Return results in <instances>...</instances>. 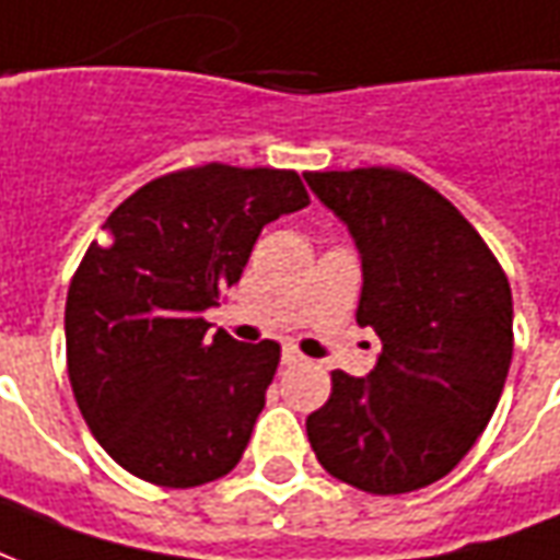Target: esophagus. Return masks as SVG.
<instances>
[{
    "mask_svg": "<svg viewBox=\"0 0 560 560\" xmlns=\"http://www.w3.org/2000/svg\"><path fill=\"white\" fill-rule=\"evenodd\" d=\"M304 357L295 347H283V365H302Z\"/></svg>",
    "mask_w": 560,
    "mask_h": 560,
    "instance_id": "34e87169",
    "label": "esophagus"
}]
</instances>
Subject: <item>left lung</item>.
I'll return each mask as SVG.
<instances>
[{
    "mask_svg": "<svg viewBox=\"0 0 560 560\" xmlns=\"http://www.w3.org/2000/svg\"><path fill=\"white\" fill-rule=\"evenodd\" d=\"M362 256L357 323L381 338L369 377L331 372L307 415L323 469L369 493L448 476L488 427L512 362L506 271L433 185L396 167L304 173Z\"/></svg>",
    "mask_w": 560,
    "mask_h": 560,
    "instance_id": "left-lung-1",
    "label": "left lung"
}]
</instances>
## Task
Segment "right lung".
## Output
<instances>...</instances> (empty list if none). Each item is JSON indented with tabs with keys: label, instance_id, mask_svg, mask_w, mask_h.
<instances>
[{
	"label": "right lung",
	"instance_id": "1",
	"mask_svg": "<svg viewBox=\"0 0 560 560\" xmlns=\"http://www.w3.org/2000/svg\"><path fill=\"white\" fill-rule=\"evenodd\" d=\"M311 203L295 170L200 164L121 200L67 292V369L112 460L161 488L241 464L280 345L210 335L207 307L241 280L261 229Z\"/></svg>",
	"mask_w": 560,
	"mask_h": 560
}]
</instances>
